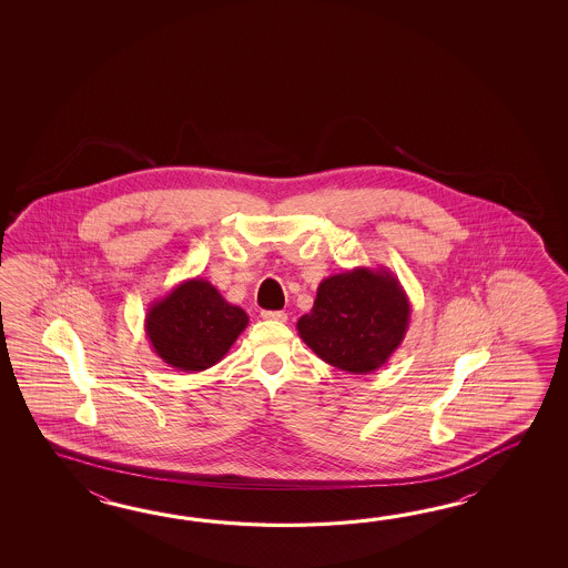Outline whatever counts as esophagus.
Segmentation results:
<instances>
[{
	"mask_svg": "<svg viewBox=\"0 0 568 568\" xmlns=\"http://www.w3.org/2000/svg\"><path fill=\"white\" fill-rule=\"evenodd\" d=\"M262 318H266V321H278V323H286L288 314L284 313V311H264V313H262Z\"/></svg>",
	"mask_w": 568,
	"mask_h": 568,
	"instance_id": "34e87169",
	"label": "esophagus"
}]
</instances>
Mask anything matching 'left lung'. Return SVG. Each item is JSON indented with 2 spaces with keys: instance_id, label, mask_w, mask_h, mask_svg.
<instances>
[{
  "instance_id": "1",
  "label": "left lung",
  "mask_w": 568,
  "mask_h": 568,
  "mask_svg": "<svg viewBox=\"0 0 568 568\" xmlns=\"http://www.w3.org/2000/svg\"><path fill=\"white\" fill-rule=\"evenodd\" d=\"M410 313L406 290L387 267L359 266L323 280L296 328L323 362L365 375L402 345Z\"/></svg>"
}]
</instances>
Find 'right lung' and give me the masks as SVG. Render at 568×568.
I'll return each mask as SVG.
<instances>
[{
	"label": "right lung",
	"instance_id": "1",
	"mask_svg": "<svg viewBox=\"0 0 568 568\" xmlns=\"http://www.w3.org/2000/svg\"><path fill=\"white\" fill-rule=\"evenodd\" d=\"M250 316L225 301L209 280L189 278L150 304L145 335L162 362L186 374L221 362Z\"/></svg>",
	"mask_w": 568,
	"mask_h": 568
}]
</instances>
